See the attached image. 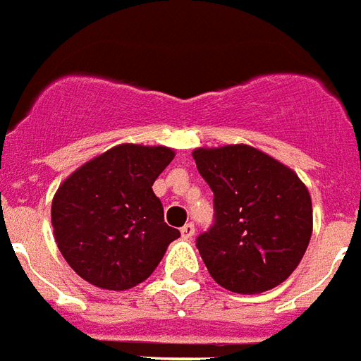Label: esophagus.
Listing matches in <instances>:
<instances>
[{
    "instance_id": "esophagus-1",
    "label": "esophagus",
    "mask_w": 361,
    "mask_h": 361,
    "mask_svg": "<svg viewBox=\"0 0 361 361\" xmlns=\"http://www.w3.org/2000/svg\"><path fill=\"white\" fill-rule=\"evenodd\" d=\"M193 235H195V224L188 221V224L181 228V237H183V239H193Z\"/></svg>"
}]
</instances>
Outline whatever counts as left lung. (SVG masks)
I'll return each mask as SVG.
<instances>
[{
	"label": "left lung",
	"mask_w": 361,
	"mask_h": 361,
	"mask_svg": "<svg viewBox=\"0 0 361 361\" xmlns=\"http://www.w3.org/2000/svg\"><path fill=\"white\" fill-rule=\"evenodd\" d=\"M214 193V224L197 237L210 276L224 289L258 295L283 283L312 237V199L289 166L250 145L195 149Z\"/></svg>",
	"instance_id": "1"
}]
</instances>
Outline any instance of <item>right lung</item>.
<instances>
[{
	"instance_id": "add662e5",
	"label": "right lung",
	"mask_w": 361,
	"mask_h": 361,
	"mask_svg": "<svg viewBox=\"0 0 361 361\" xmlns=\"http://www.w3.org/2000/svg\"><path fill=\"white\" fill-rule=\"evenodd\" d=\"M168 147L124 143L72 172L51 202L55 241L95 287L132 289L151 276L180 231L164 221L153 183L172 162Z\"/></svg>"
}]
</instances>
